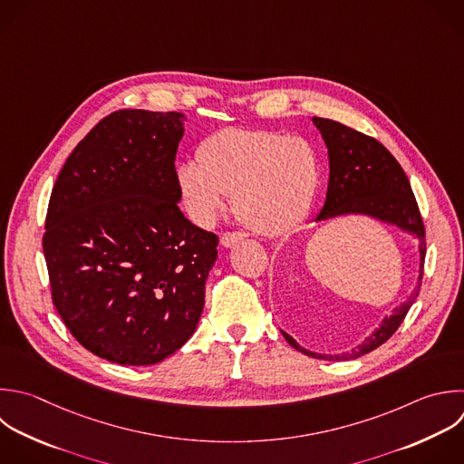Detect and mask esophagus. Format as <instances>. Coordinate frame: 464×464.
<instances>
[{"mask_svg":"<svg viewBox=\"0 0 464 464\" xmlns=\"http://www.w3.org/2000/svg\"><path fill=\"white\" fill-rule=\"evenodd\" d=\"M246 236L243 234V232H225L223 236H221V245L223 246H234L236 243H239V241H243Z\"/></svg>","mask_w":464,"mask_h":464,"instance_id":"obj_1","label":"esophagus"}]
</instances>
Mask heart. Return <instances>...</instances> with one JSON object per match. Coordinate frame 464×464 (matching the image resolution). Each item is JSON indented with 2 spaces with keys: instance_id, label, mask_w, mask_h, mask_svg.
I'll use <instances>...</instances> for the list:
<instances>
[{
  "instance_id": "1",
  "label": "heart",
  "mask_w": 464,
  "mask_h": 464,
  "mask_svg": "<svg viewBox=\"0 0 464 464\" xmlns=\"http://www.w3.org/2000/svg\"><path fill=\"white\" fill-rule=\"evenodd\" d=\"M196 160L178 167L176 181L188 216L203 227L232 194L234 212L252 230L286 234L308 216L319 187L314 147L277 130L221 129L199 141Z\"/></svg>"
}]
</instances>
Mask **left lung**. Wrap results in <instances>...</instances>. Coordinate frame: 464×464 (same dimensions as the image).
<instances>
[{
    "instance_id": "1",
    "label": "left lung",
    "mask_w": 464,
    "mask_h": 464,
    "mask_svg": "<svg viewBox=\"0 0 464 464\" xmlns=\"http://www.w3.org/2000/svg\"><path fill=\"white\" fill-rule=\"evenodd\" d=\"M312 121L319 129L326 143L330 160L326 201L315 221H328L332 218L346 214L370 216L382 223L395 225L397 228L413 236L419 243L417 288L399 308L393 310L390 317L382 319L381 326L370 337H366L352 352L337 355L315 353L299 346L286 332H281L290 346H294L301 353L324 361H348L357 359L386 343L413 304L419 294L424 268V225L404 170L377 140L334 120L314 118Z\"/></svg>"
}]
</instances>
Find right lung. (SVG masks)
I'll use <instances>...</instances> for the list:
<instances>
[{
    "label": "right lung",
    "mask_w": 464,
    "mask_h": 464,
    "mask_svg": "<svg viewBox=\"0 0 464 464\" xmlns=\"http://www.w3.org/2000/svg\"><path fill=\"white\" fill-rule=\"evenodd\" d=\"M181 112L125 109L67 158L51 194L44 254L53 303L89 352L156 364L194 334L218 236L178 203Z\"/></svg>",
    "instance_id": "obj_1"
}]
</instances>
